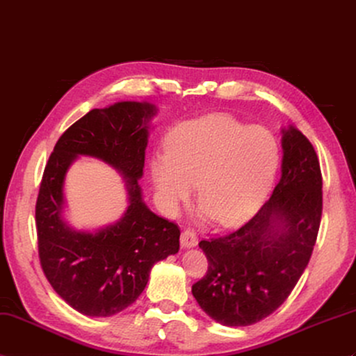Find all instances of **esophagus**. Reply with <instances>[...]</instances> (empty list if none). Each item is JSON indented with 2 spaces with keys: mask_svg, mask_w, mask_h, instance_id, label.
<instances>
[{
  "mask_svg": "<svg viewBox=\"0 0 356 356\" xmlns=\"http://www.w3.org/2000/svg\"><path fill=\"white\" fill-rule=\"evenodd\" d=\"M180 245L181 249H193L197 245V235L193 230H184L180 235Z\"/></svg>",
  "mask_w": 356,
  "mask_h": 356,
  "instance_id": "34e87169",
  "label": "esophagus"
}]
</instances>
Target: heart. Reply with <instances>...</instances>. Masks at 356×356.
<instances>
[{
    "instance_id": "heart-1",
    "label": "heart",
    "mask_w": 356,
    "mask_h": 356,
    "mask_svg": "<svg viewBox=\"0 0 356 356\" xmlns=\"http://www.w3.org/2000/svg\"><path fill=\"white\" fill-rule=\"evenodd\" d=\"M280 162L268 130L225 115L180 124L167 136L165 153L153 156L152 181L162 209L175 213L197 181L200 213L221 225L235 222L266 195Z\"/></svg>"
}]
</instances>
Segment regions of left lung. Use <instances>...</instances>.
<instances>
[{
  "label": "left lung",
  "mask_w": 356,
  "mask_h": 356,
  "mask_svg": "<svg viewBox=\"0 0 356 356\" xmlns=\"http://www.w3.org/2000/svg\"><path fill=\"white\" fill-rule=\"evenodd\" d=\"M280 134L282 175L271 197L235 232L198 243L209 267L193 296L220 325L249 326L275 312L316 245L323 209L318 158L299 129Z\"/></svg>",
  "instance_id": "obj_1"
}]
</instances>
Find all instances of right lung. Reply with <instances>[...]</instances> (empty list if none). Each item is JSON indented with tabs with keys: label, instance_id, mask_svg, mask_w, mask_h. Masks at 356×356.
I'll return each mask as SVG.
<instances>
[{
	"label": "right lung",
	"instance_id": "obj_1",
	"mask_svg": "<svg viewBox=\"0 0 356 356\" xmlns=\"http://www.w3.org/2000/svg\"><path fill=\"white\" fill-rule=\"evenodd\" d=\"M158 107L118 102L92 109L57 140L36 202L40 266L54 291L89 317H111L130 307L156 262L179 252L180 230L144 203V175L150 121ZM88 155L120 172L129 206L109 227L80 231L64 217V179L72 162Z\"/></svg>",
	"mask_w": 356,
	"mask_h": 356
}]
</instances>
